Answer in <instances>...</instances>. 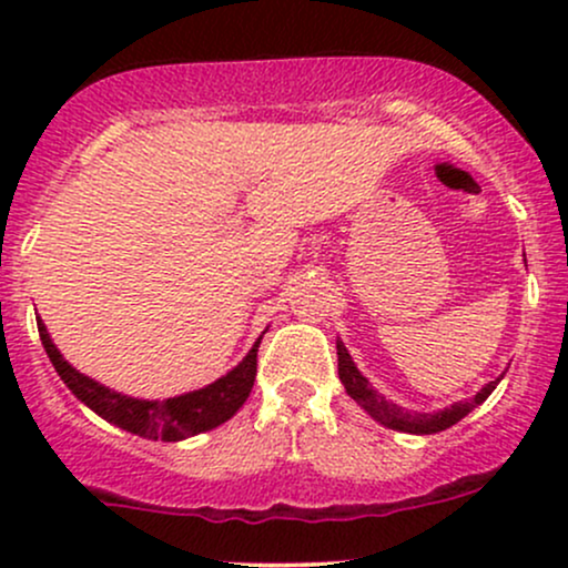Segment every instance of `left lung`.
Returning <instances> with one entry per match:
<instances>
[{"mask_svg": "<svg viewBox=\"0 0 568 568\" xmlns=\"http://www.w3.org/2000/svg\"><path fill=\"white\" fill-rule=\"evenodd\" d=\"M336 355H338V379H342L344 389H347L352 400H355L357 406L366 408L379 425L389 429H400V433H410V435H433V433H440V429L454 427L456 422L465 419L475 406H480V403L497 389V384L501 379L499 376V379L488 382L478 395L470 397V400H459L454 403V406L435 410V414H416V410L400 408L397 403L387 400L382 393H376V389L368 384L366 376H363L355 363H352L349 352L342 342H336Z\"/></svg>", "mask_w": 568, "mask_h": 568, "instance_id": "1", "label": "left lung"}]
</instances>
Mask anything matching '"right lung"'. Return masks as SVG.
Returning a JSON list of instances; mask_svg holds the SVG:
<instances>
[{
  "mask_svg": "<svg viewBox=\"0 0 568 568\" xmlns=\"http://www.w3.org/2000/svg\"><path fill=\"white\" fill-rule=\"evenodd\" d=\"M37 328L50 363H53L58 376L71 393L106 422L149 440H184L224 425L247 400L253 382H256V352L262 338L253 344L240 366H234L230 374L207 384V387L179 397H168V400H139V397L114 393V389L103 387L90 376L80 374L74 366H69L39 317Z\"/></svg>",
  "mask_w": 568,
  "mask_h": 568,
  "instance_id": "right-lung-1",
  "label": "right lung"
}]
</instances>
